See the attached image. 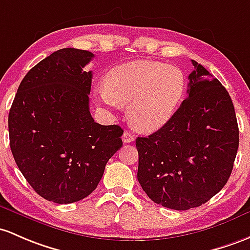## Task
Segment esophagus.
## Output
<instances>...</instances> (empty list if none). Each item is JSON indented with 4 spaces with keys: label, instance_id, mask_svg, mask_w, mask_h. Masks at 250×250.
I'll return each mask as SVG.
<instances>
[{
    "label": "esophagus",
    "instance_id": "obj_1",
    "mask_svg": "<svg viewBox=\"0 0 250 250\" xmlns=\"http://www.w3.org/2000/svg\"><path fill=\"white\" fill-rule=\"evenodd\" d=\"M135 141V136L130 132V131H125L124 135H123V142L124 143H131V142Z\"/></svg>",
    "mask_w": 250,
    "mask_h": 250
}]
</instances>
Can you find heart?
<instances>
[{"instance_id": "b5f03b06", "label": "heart", "mask_w": 250, "mask_h": 250, "mask_svg": "<svg viewBox=\"0 0 250 250\" xmlns=\"http://www.w3.org/2000/svg\"><path fill=\"white\" fill-rule=\"evenodd\" d=\"M186 81L178 68L151 61H135L112 69L96 99L109 108L128 104V120L137 130L154 132L175 113Z\"/></svg>"}]
</instances>
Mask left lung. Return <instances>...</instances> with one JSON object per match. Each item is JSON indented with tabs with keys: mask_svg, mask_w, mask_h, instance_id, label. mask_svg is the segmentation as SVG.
I'll return each mask as SVG.
<instances>
[{
	"mask_svg": "<svg viewBox=\"0 0 250 250\" xmlns=\"http://www.w3.org/2000/svg\"><path fill=\"white\" fill-rule=\"evenodd\" d=\"M192 64L188 98L160 130L136 139L142 188L154 203L180 211L203 205L225 186L240 141L229 93Z\"/></svg>",
	"mask_w": 250,
	"mask_h": 250,
	"instance_id": "obj_1",
	"label": "left lung"
}]
</instances>
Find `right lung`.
Returning a JSON list of instances; mask_svg holds the SVG:
<instances>
[{
  "label": "right lung",
  "instance_id": "right-lung-1",
  "mask_svg": "<svg viewBox=\"0 0 250 250\" xmlns=\"http://www.w3.org/2000/svg\"><path fill=\"white\" fill-rule=\"evenodd\" d=\"M89 51L66 47L27 72L8 117L10 150L19 169L44 199L70 204L96 188L120 147L124 130L100 125L89 112L93 60Z\"/></svg>",
  "mask_w": 250,
  "mask_h": 250
}]
</instances>
